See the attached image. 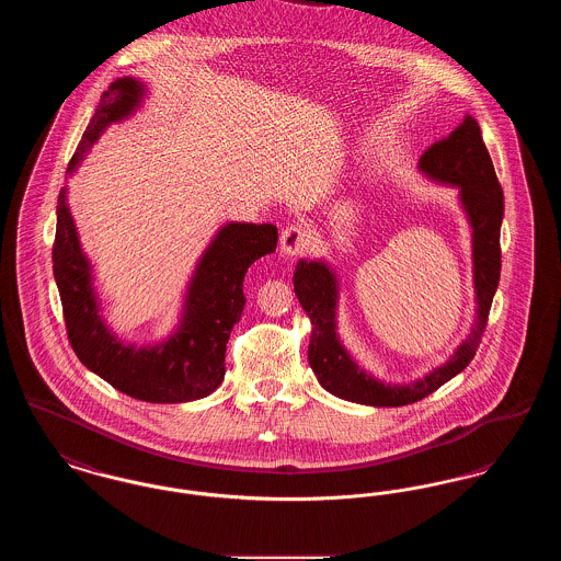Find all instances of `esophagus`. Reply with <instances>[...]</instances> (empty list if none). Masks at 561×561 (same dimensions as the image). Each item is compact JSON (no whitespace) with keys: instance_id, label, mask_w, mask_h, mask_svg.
Wrapping results in <instances>:
<instances>
[{"instance_id":"34e87169","label":"esophagus","mask_w":561,"mask_h":561,"mask_svg":"<svg viewBox=\"0 0 561 561\" xmlns=\"http://www.w3.org/2000/svg\"><path fill=\"white\" fill-rule=\"evenodd\" d=\"M282 252L286 256H298L311 245V231L302 225H290L282 231Z\"/></svg>"}]
</instances>
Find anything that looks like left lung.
<instances>
[{"mask_svg":"<svg viewBox=\"0 0 561 561\" xmlns=\"http://www.w3.org/2000/svg\"><path fill=\"white\" fill-rule=\"evenodd\" d=\"M428 181L458 188L460 208L471 227V259L476 288V321L471 334L456 347L450 359L412 382H385L364 370L339 336V277L325 261H298L294 293L311 321L309 364L321 387L341 398L374 408L408 405L427 398L456 374L462 373L480 347L492 298L501 279V222L503 188L499 185L480 124L465 115L462 124L428 147L419 160Z\"/></svg>","mask_w":561,"mask_h":561,"instance_id":"1","label":"left lung"}]
</instances>
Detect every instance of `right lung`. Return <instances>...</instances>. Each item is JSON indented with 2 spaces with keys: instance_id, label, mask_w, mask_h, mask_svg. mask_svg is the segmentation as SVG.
I'll return each instance as SVG.
<instances>
[{
  "instance_id": "add662e5",
  "label": "right lung",
  "mask_w": 561,
  "mask_h": 561,
  "mask_svg": "<svg viewBox=\"0 0 561 561\" xmlns=\"http://www.w3.org/2000/svg\"><path fill=\"white\" fill-rule=\"evenodd\" d=\"M147 85L117 78L103 94L94 117L69 161L71 176L111 124L133 117ZM277 227L271 222H227L202 252L183 296L174 330L156 345L124 343L101 313L94 268L81 250L76 220L60 188L53 248L54 279L60 294L69 343L90 373L117 391L151 403H183L210 396L225 378V351L240 321L243 277L261 256L275 252Z\"/></svg>"
}]
</instances>
